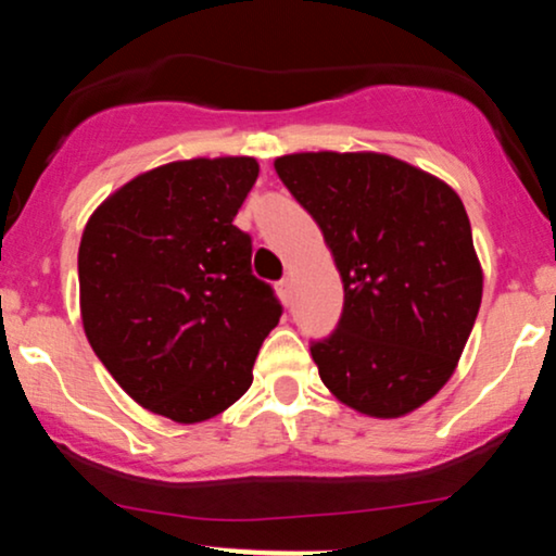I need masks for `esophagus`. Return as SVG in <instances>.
<instances>
[{"label": "esophagus", "mask_w": 556, "mask_h": 556, "mask_svg": "<svg viewBox=\"0 0 556 556\" xmlns=\"http://www.w3.org/2000/svg\"><path fill=\"white\" fill-rule=\"evenodd\" d=\"M277 292H279V298H282L285 303H287V300L292 298V279L285 277L282 282H277Z\"/></svg>", "instance_id": "1"}]
</instances>
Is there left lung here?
Masks as SVG:
<instances>
[{"mask_svg":"<svg viewBox=\"0 0 556 556\" xmlns=\"http://www.w3.org/2000/svg\"><path fill=\"white\" fill-rule=\"evenodd\" d=\"M279 180L316 219L344 287L337 329L311 342L344 405L400 418L455 374L483 274L460 195L387 154H290Z\"/></svg>","mask_w":556,"mask_h":556,"instance_id":"8db88e82","label":"left lung"}]
</instances>
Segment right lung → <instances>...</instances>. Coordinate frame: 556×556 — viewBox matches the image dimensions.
Masks as SVG:
<instances>
[{
  "instance_id": "add662e5",
  "label": "right lung",
  "mask_w": 556,
  "mask_h": 556,
  "mask_svg": "<svg viewBox=\"0 0 556 556\" xmlns=\"http://www.w3.org/2000/svg\"><path fill=\"white\" fill-rule=\"evenodd\" d=\"M258 177L251 156L143 172L80 238V316L93 353L151 413L201 424L248 392L282 305L232 225Z\"/></svg>"
}]
</instances>
